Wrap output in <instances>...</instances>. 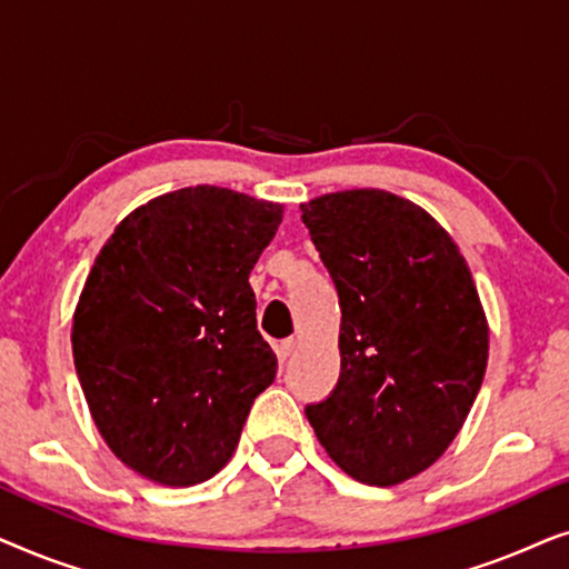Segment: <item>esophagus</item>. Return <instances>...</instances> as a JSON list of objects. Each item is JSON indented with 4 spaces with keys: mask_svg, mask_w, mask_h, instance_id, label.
I'll use <instances>...</instances> for the list:
<instances>
[{
    "mask_svg": "<svg viewBox=\"0 0 569 569\" xmlns=\"http://www.w3.org/2000/svg\"><path fill=\"white\" fill-rule=\"evenodd\" d=\"M295 347H298V341H295V339H284L282 341V345H279L277 347V355H279V360H287V357H290L292 352H295Z\"/></svg>",
    "mask_w": 569,
    "mask_h": 569,
    "instance_id": "esophagus-1",
    "label": "esophagus"
}]
</instances>
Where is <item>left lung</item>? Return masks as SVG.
<instances>
[{"instance_id": "1", "label": "left lung", "mask_w": 569, "mask_h": 569, "mask_svg": "<svg viewBox=\"0 0 569 569\" xmlns=\"http://www.w3.org/2000/svg\"><path fill=\"white\" fill-rule=\"evenodd\" d=\"M300 212L341 308L339 383L306 417L349 477L401 485L446 453L485 380L471 269L432 214L391 191L323 193Z\"/></svg>"}]
</instances>
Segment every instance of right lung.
Here are the masks:
<instances>
[{
  "mask_svg": "<svg viewBox=\"0 0 569 569\" xmlns=\"http://www.w3.org/2000/svg\"><path fill=\"white\" fill-rule=\"evenodd\" d=\"M282 212L189 186L137 207L100 248L72 318L74 368L98 432L144 479H212L274 380L248 274Z\"/></svg>",
  "mask_w": 569,
  "mask_h": 569,
  "instance_id": "add662e5",
  "label": "right lung"
}]
</instances>
